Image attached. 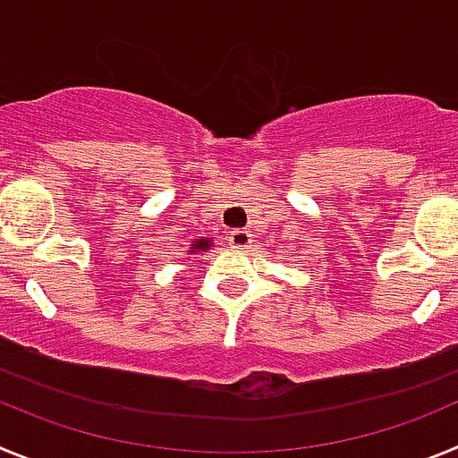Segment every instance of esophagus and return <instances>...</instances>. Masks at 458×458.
<instances>
[{
  "mask_svg": "<svg viewBox=\"0 0 458 458\" xmlns=\"http://www.w3.org/2000/svg\"><path fill=\"white\" fill-rule=\"evenodd\" d=\"M229 242H232L233 248H250V242H252V233L248 232V229H233L232 233H229Z\"/></svg>",
  "mask_w": 458,
  "mask_h": 458,
  "instance_id": "esophagus-1",
  "label": "esophagus"
}]
</instances>
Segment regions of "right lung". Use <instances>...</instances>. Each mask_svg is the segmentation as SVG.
<instances>
[{
    "label": "right lung",
    "mask_w": 458,
    "mask_h": 458,
    "mask_svg": "<svg viewBox=\"0 0 458 458\" xmlns=\"http://www.w3.org/2000/svg\"><path fill=\"white\" fill-rule=\"evenodd\" d=\"M210 245H213V242L208 241V238H197V241H194V245L192 248H190V252H204V250H208Z\"/></svg>",
    "instance_id": "obj_1"
}]
</instances>
